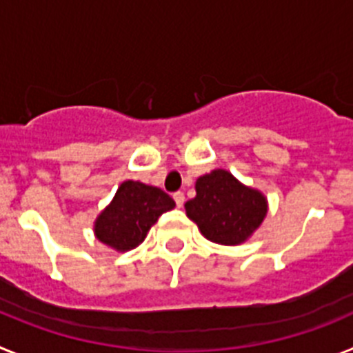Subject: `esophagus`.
Listing matches in <instances>:
<instances>
[{"mask_svg":"<svg viewBox=\"0 0 353 353\" xmlns=\"http://www.w3.org/2000/svg\"><path fill=\"white\" fill-rule=\"evenodd\" d=\"M173 199H174V203H176V207H182L183 201H185V194H183L182 191H176L173 194Z\"/></svg>","mask_w":353,"mask_h":353,"instance_id":"esophagus-1","label":"esophagus"}]
</instances>
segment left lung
<instances>
[{
    "instance_id": "obj_1",
    "label": "left lung",
    "mask_w": 353,
    "mask_h": 353,
    "mask_svg": "<svg viewBox=\"0 0 353 353\" xmlns=\"http://www.w3.org/2000/svg\"><path fill=\"white\" fill-rule=\"evenodd\" d=\"M185 210L208 240L235 245L260 226L267 201L261 192L242 185L232 173L215 170L199 176L196 198L187 201Z\"/></svg>"
}]
</instances>
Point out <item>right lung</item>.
I'll use <instances>...</instances> for the list:
<instances>
[{
  "mask_svg": "<svg viewBox=\"0 0 353 353\" xmlns=\"http://www.w3.org/2000/svg\"><path fill=\"white\" fill-rule=\"evenodd\" d=\"M173 207V198L159 187L127 180L118 187L111 205L99 215L95 235L117 251H130L145 240L159 215Z\"/></svg>",
  "mask_w": 353,
  "mask_h": 353,
  "instance_id": "obj_1",
  "label": "right lung"
}]
</instances>
